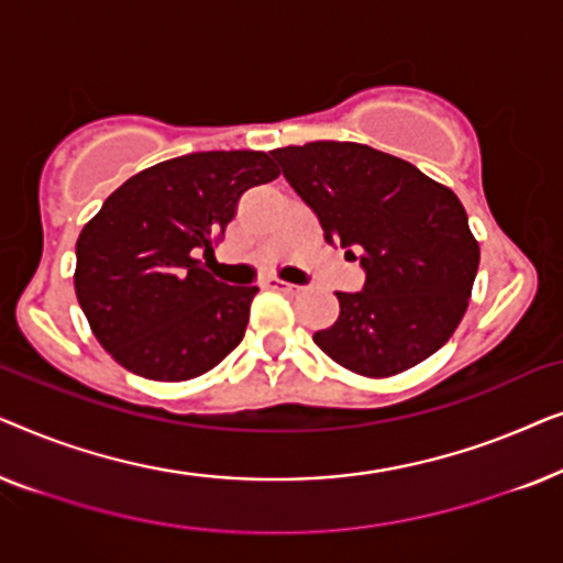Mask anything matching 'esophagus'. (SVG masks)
Wrapping results in <instances>:
<instances>
[{
	"mask_svg": "<svg viewBox=\"0 0 563 563\" xmlns=\"http://www.w3.org/2000/svg\"><path fill=\"white\" fill-rule=\"evenodd\" d=\"M266 289H274V291H287V295H297L299 287H295V284H287L282 279H276V276H268V279L264 282Z\"/></svg>",
	"mask_w": 563,
	"mask_h": 563,
	"instance_id": "esophagus-1",
	"label": "esophagus"
}]
</instances>
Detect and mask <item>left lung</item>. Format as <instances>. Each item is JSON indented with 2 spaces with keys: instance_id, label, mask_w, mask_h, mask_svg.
I'll list each match as a JSON object with an SVG mask.
<instances>
[{
  "instance_id": "8db88e82",
  "label": "left lung",
  "mask_w": 563,
  "mask_h": 563,
  "mask_svg": "<svg viewBox=\"0 0 563 563\" xmlns=\"http://www.w3.org/2000/svg\"><path fill=\"white\" fill-rule=\"evenodd\" d=\"M272 156L325 241L358 253L366 272L361 291H335L341 314L312 341L372 379L433 356L464 318L479 268L459 197L410 161L361 143L314 141Z\"/></svg>"
}]
</instances>
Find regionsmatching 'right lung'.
<instances>
[{"mask_svg": "<svg viewBox=\"0 0 563 563\" xmlns=\"http://www.w3.org/2000/svg\"><path fill=\"white\" fill-rule=\"evenodd\" d=\"M279 168L264 151H202L130 176L76 241L74 287L91 333L128 372L187 382L243 341L258 287H228L212 256L245 189Z\"/></svg>", "mask_w": 563, "mask_h": 563, "instance_id": "right-lung-1", "label": "right lung"}]
</instances>
